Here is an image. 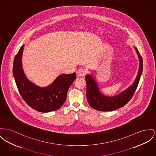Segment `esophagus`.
Here are the masks:
<instances>
[{"mask_svg":"<svg viewBox=\"0 0 156 156\" xmlns=\"http://www.w3.org/2000/svg\"><path fill=\"white\" fill-rule=\"evenodd\" d=\"M86 73V71L83 69H79L76 72L77 77H83L84 76H85Z\"/></svg>","mask_w":156,"mask_h":156,"instance_id":"1","label":"esophagus"}]
</instances>
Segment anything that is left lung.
Here are the masks:
<instances>
[{
    "mask_svg": "<svg viewBox=\"0 0 156 156\" xmlns=\"http://www.w3.org/2000/svg\"><path fill=\"white\" fill-rule=\"evenodd\" d=\"M139 59V68L134 82L128 88L113 96H106L102 94L98 82L93 75L87 74L85 77L87 90L86 97L90 106L99 111H112L123 107L133 97L138 86L143 72V59L138 49L134 47Z\"/></svg>",
    "mask_w": 156,
    "mask_h": 156,
    "instance_id": "8db88e82",
    "label": "left lung"
}]
</instances>
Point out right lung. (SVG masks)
Returning <instances> with one entry per match:
<instances>
[{
	"mask_svg": "<svg viewBox=\"0 0 156 156\" xmlns=\"http://www.w3.org/2000/svg\"><path fill=\"white\" fill-rule=\"evenodd\" d=\"M24 46H21L15 55L13 65V77L21 96L30 106L38 112H49L58 109L66 99L67 91L76 79V73L60 74L46 87L35 84L27 78L22 67Z\"/></svg>",
	"mask_w": 156,
	"mask_h": 156,
	"instance_id": "obj_1",
	"label": "right lung"
}]
</instances>
